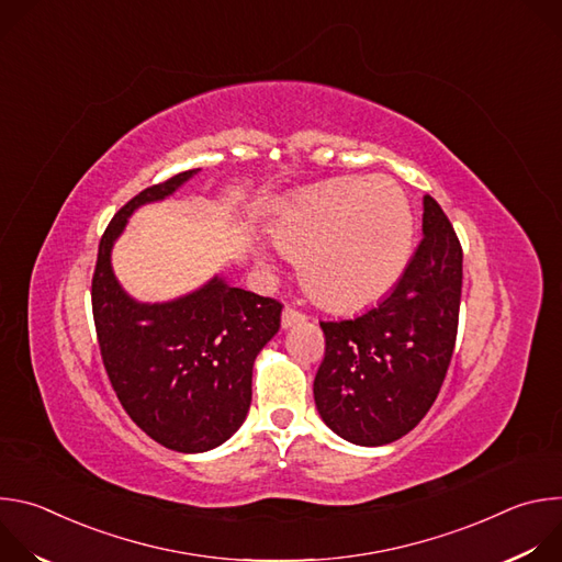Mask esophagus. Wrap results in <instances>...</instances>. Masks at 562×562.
Returning <instances> with one entry per match:
<instances>
[{"label": "esophagus", "instance_id": "obj_1", "mask_svg": "<svg viewBox=\"0 0 562 562\" xmlns=\"http://www.w3.org/2000/svg\"><path fill=\"white\" fill-rule=\"evenodd\" d=\"M306 319V315L302 313V311H297V308H293V306H286L284 311H282V329H291V327H295V325H302Z\"/></svg>", "mask_w": 562, "mask_h": 562}]
</instances>
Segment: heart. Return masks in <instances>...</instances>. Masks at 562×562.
<instances>
[{
	"label": "heart",
	"mask_w": 562,
	"mask_h": 562,
	"mask_svg": "<svg viewBox=\"0 0 562 562\" xmlns=\"http://www.w3.org/2000/svg\"><path fill=\"white\" fill-rule=\"evenodd\" d=\"M273 245L300 262L311 300L358 311L403 276L414 245V215L389 178H342L289 200L271 226ZM267 265L265 258H260Z\"/></svg>",
	"instance_id": "1"
}]
</instances>
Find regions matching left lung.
Wrapping results in <instances>:
<instances>
[{
  "instance_id": "left-lung-1",
  "label": "left lung",
  "mask_w": 562,
  "mask_h": 562,
  "mask_svg": "<svg viewBox=\"0 0 562 562\" xmlns=\"http://www.w3.org/2000/svg\"><path fill=\"white\" fill-rule=\"evenodd\" d=\"M423 243L393 291L351 319L319 323L327 351L313 380L319 418L340 438L380 447L431 409L451 362L462 249L440 204L423 200Z\"/></svg>"
}]
</instances>
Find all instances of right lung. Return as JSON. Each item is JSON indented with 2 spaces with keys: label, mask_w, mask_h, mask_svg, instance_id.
Returning a JSON list of instances; mask_svg holds the SVG:
<instances>
[{
  "label": "right lung",
  "mask_w": 562,
  "mask_h": 562,
  "mask_svg": "<svg viewBox=\"0 0 562 562\" xmlns=\"http://www.w3.org/2000/svg\"><path fill=\"white\" fill-rule=\"evenodd\" d=\"M200 169L144 189L106 226L93 273V317L109 380L131 420L155 442L202 453L243 427L254 362L280 329L282 304L213 276L169 302L131 297L111 254L128 217L162 202Z\"/></svg>",
  "instance_id": "1"
}]
</instances>
